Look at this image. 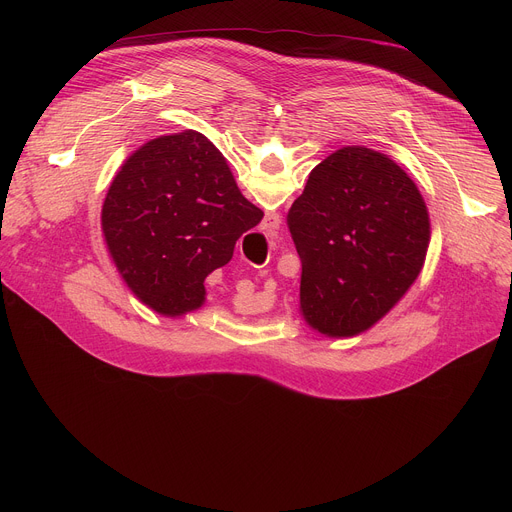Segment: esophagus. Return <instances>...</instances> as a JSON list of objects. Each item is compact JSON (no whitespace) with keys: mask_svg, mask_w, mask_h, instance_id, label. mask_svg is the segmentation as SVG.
<instances>
[{"mask_svg":"<svg viewBox=\"0 0 512 512\" xmlns=\"http://www.w3.org/2000/svg\"><path fill=\"white\" fill-rule=\"evenodd\" d=\"M279 225H281L279 214H267V216L263 218V231H265L267 237H275Z\"/></svg>","mask_w":512,"mask_h":512,"instance_id":"esophagus-1","label":"esophagus"}]
</instances>
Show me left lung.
Returning a JSON list of instances; mask_svg holds the SVG:
<instances>
[{"instance_id": "left-lung-1", "label": "left lung", "mask_w": 512, "mask_h": 512, "mask_svg": "<svg viewBox=\"0 0 512 512\" xmlns=\"http://www.w3.org/2000/svg\"><path fill=\"white\" fill-rule=\"evenodd\" d=\"M287 225L302 259L300 314L328 338L385 318L415 283L431 239L415 182L364 145H344L310 172Z\"/></svg>"}]
</instances>
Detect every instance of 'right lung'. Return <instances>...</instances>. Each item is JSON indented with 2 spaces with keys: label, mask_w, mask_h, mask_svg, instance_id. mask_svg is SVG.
<instances>
[{
  "label": "right lung",
  "mask_w": 512,
  "mask_h": 512,
  "mask_svg": "<svg viewBox=\"0 0 512 512\" xmlns=\"http://www.w3.org/2000/svg\"><path fill=\"white\" fill-rule=\"evenodd\" d=\"M261 218L225 156L186 129L143 143L123 162L103 202L101 229L131 294L178 318L204 306V279L233 259L237 239Z\"/></svg>",
  "instance_id": "add662e5"
}]
</instances>
